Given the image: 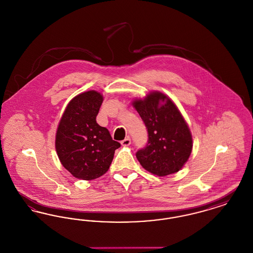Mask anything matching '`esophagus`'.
<instances>
[{"label": "esophagus", "instance_id": "esophagus-1", "mask_svg": "<svg viewBox=\"0 0 253 253\" xmlns=\"http://www.w3.org/2000/svg\"><path fill=\"white\" fill-rule=\"evenodd\" d=\"M130 144H131V139H130L129 137H127V138H125L124 140L121 141V145L124 146V147H127V146H129Z\"/></svg>", "mask_w": 253, "mask_h": 253}]
</instances>
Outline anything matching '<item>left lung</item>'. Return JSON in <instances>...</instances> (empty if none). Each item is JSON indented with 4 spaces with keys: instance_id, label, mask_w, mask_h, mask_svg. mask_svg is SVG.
<instances>
[{
    "instance_id": "8db88e82",
    "label": "left lung",
    "mask_w": 253,
    "mask_h": 253,
    "mask_svg": "<svg viewBox=\"0 0 253 253\" xmlns=\"http://www.w3.org/2000/svg\"><path fill=\"white\" fill-rule=\"evenodd\" d=\"M132 105L148 131V143L136 152L141 166L158 176L177 172L188 161L193 137L187 122L173 101L161 92H151Z\"/></svg>"
}]
</instances>
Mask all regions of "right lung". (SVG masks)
<instances>
[{
    "label": "right lung",
    "mask_w": 253,
    "mask_h": 253,
    "mask_svg": "<svg viewBox=\"0 0 253 253\" xmlns=\"http://www.w3.org/2000/svg\"><path fill=\"white\" fill-rule=\"evenodd\" d=\"M103 96L95 90L75 96L60 119L56 133V151L60 163L73 176L93 180L110 168L121 143L96 123Z\"/></svg>",
    "instance_id": "right-lung-1"
}]
</instances>
